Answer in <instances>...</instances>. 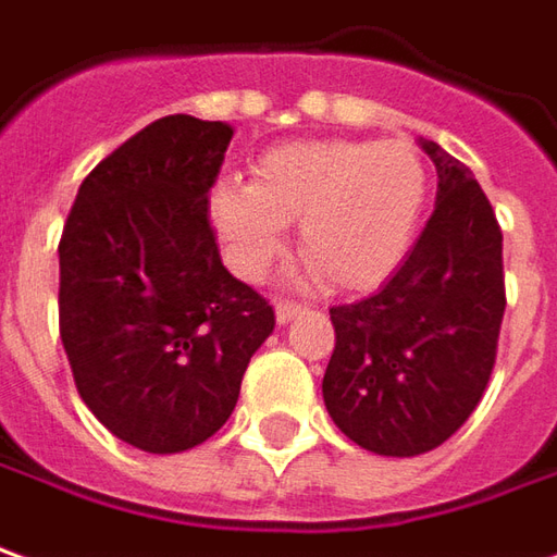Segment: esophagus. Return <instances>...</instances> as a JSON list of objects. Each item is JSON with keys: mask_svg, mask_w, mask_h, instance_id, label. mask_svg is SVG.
I'll list each match as a JSON object with an SVG mask.
<instances>
[{"mask_svg": "<svg viewBox=\"0 0 557 557\" xmlns=\"http://www.w3.org/2000/svg\"><path fill=\"white\" fill-rule=\"evenodd\" d=\"M305 310H307L305 305H295V301H277V305H274V313H277L280 325L292 322V319L298 317V313H305Z\"/></svg>", "mask_w": 557, "mask_h": 557, "instance_id": "1", "label": "esophagus"}]
</instances>
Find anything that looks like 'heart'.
<instances>
[{
  "label": "heart",
  "mask_w": 557,
  "mask_h": 557,
  "mask_svg": "<svg viewBox=\"0 0 557 557\" xmlns=\"http://www.w3.org/2000/svg\"><path fill=\"white\" fill-rule=\"evenodd\" d=\"M428 198L407 141H292L252 162L250 186L216 184L213 228L240 277H259L298 223V252L325 286L371 289L404 262Z\"/></svg>",
  "instance_id": "1"
}]
</instances>
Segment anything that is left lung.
<instances>
[{"label": "left lung", "instance_id": "left-lung-1", "mask_svg": "<svg viewBox=\"0 0 557 557\" xmlns=\"http://www.w3.org/2000/svg\"><path fill=\"white\" fill-rule=\"evenodd\" d=\"M437 201L383 289L332 307L322 398L361 449L410 458L437 449L476 410L507 307L504 235L465 162L425 141Z\"/></svg>", "mask_w": 557, "mask_h": 557}]
</instances>
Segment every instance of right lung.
I'll return each instance as SVG.
<instances>
[{"label":"right lung","instance_id":"1","mask_svg":"<svg viewBox=\"0 0 557 557\" xmlns=\"http://www.w3.org/2000/svg\"><path fill=\"white\" fill-rule=\"evenodd\" d=\"M228 123L162 116L84 177L60 238V337L92 416L171 455L232 416L274 307L225 271L208 216Z\"/></svg>","mask_w":557,"mask_h":557}]
</instances>
